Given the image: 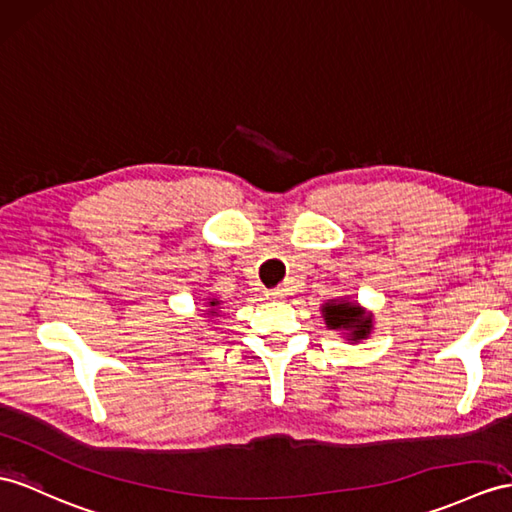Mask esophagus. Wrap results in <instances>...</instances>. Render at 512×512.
<instances>
[{"label":"esophagus","mask_w":512,"mask_h":512,"mask_svg":"<svg viewBox=\"0 0 512 512\" xmlns=\"http://www.w3.org/2000/svg\"><path fill=\"white\" fill-rule=\"evenodd\" d=\"M267 297H269V299H284V297H286V289H282V286H278V289L267 291Z\"/></svg>","instance_id":"esophagus-1"}]
</instances>
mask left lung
Returning a JSON list of instances; mask_svg holds the SVG:
<instances>
[{
	"mask_svg": "<svg viewBox=\"0 0 512 512\" xmlns=\"http://www.w3.org/2000/svg\"><path fill=\"white\" fill-rule=\"evenodd\" d=\"M323 319L330 330H347L350 332V341H360L371 332V317L365 315L356 304L350 302H326L323 304Z\"/></svg>",
	"mask_w": 512,
	"mask_h": 512,
	"instance_id": "1",
	"label": "left lung"
}]
</instances>
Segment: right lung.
<instances>
[{
	"label": "right lung",
	"instance_id": "right-lung-1",
	"mask_svg": "<svg viewBox=\"0 0 512 512\" xmlns=\"http://www.w3.org/2000/svg\"><path fill=\"white\" fill-rule=\"evenodd\" d=\"M208 306L215 308V306H219V302H217V299H213V302H208ZM208 313H215V310H208Z\"/></svg>",
	"mask_w": 512,
	"mask_h": 512
}]
</instances>
